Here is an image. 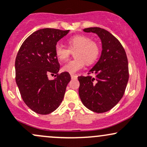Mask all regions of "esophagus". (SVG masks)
<instances>
[{
  "mask_svg": "<svg viewBox=\"0 0 147 147\" xmlns=\"http://www.w3.org/2000/svg\"><path fill=\"white\" fill-rule=\"evenodd\" d=\"M71 79H76L77 78V76L74 75V74H71Z\"/></svg>",
  "mask_w": 147,
  "mask_h": 147,
  "instance_id": "esophagus-1",
  "label": "esophagus"
}]
</instances>
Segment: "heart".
Wrapping results in <instances>:
<instances>
[{
	"label": "heart",
	"mask_w": 147,
	"mask_h": 147,
	"mask_svg": "<svg viewBox=\"0 0 147 147\" xmlns=\"http://www.w3.org/2000/svg\"><path fill=\"white\" fill-rule=\"evenodd\" d=\"M69 49L76 50V58L69 61L62 68L63 71L69 74H76L85 67V64H91L96 61L99 54V48L97 42L84 35H77L68 39ZM55 55L60 61H65L70 55V50L61 44H57L55 48Z\"/></svg>",
	"instance_id": "1"
}]
</instances>
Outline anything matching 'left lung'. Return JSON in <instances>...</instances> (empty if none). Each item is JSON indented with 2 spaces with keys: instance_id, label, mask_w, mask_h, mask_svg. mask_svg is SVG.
Instances as JSON below:
<instances>
[{
  "instance_id": "left-lung-1",
  "label": "left lung",
  "mask_w": 147,
  "mask_h": 147,
  "mask_svg": "<svg viewBox=\"0 0 147 147\" xmlns=\"http://www.w3.org/2000/svg\"><path fill=\"white\" fill-rule=\"evenodd\" d=\"M94 33L102 42V53L88 74L94 76H78V93L83 105L96 113L111 109L123 96L129 78L125 51L119 40L107 30L99 27L83 29Z\"/></svg>"
}]
</instances>
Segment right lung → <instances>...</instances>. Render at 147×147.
Returning <instances> with one entry per match:
<instances>
[{"label": "right lung", "mask_w": 147, "mask_h": 147, "mask_svg": "<svg viewBox=\"0 0 147 147\" xmlns=\"http://www.w3.org/2000/svg\"><path fill=\"white\" fill-rule=\"evenodd\" d=\"M69 31L38 30L24 41L17 55L15 80L22 98L39 114H49L59 107L71 80L68 72L58 75L60 67L55 53L57 42ZM54 73L56 78L49 80L47 75Z\"/></svg>", "instance_id": "1"}]
</instances>
